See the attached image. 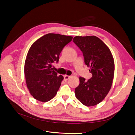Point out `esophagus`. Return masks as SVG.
<instances>
[{"label":"esophagus","mask_w":135,"mask_h":135,"mask_svg":"<svg viewBox=\"0 0 135 135\" xmlns=\"http://www.w3.org/2000/svg\"><path fill=\"white\" fill-rule=\"evenodd\" d=\"M70 76H69V75H65V76H64V80H68L69 78H70Z\"/></svg>","instance_id":"1"}]
</instances>
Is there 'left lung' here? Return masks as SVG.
I'll use <instances>...</instances> for the list:
<instances>
[{
	"mask_svg": "<svg viewBox=\"0 0 135 135\" xmlns=\"http://www.w3.org/2000/svg\"><path fill=\"white\" fill-rule=\"evenodd\" d=\"M83 52L85 65L93 76L88 81L79 78L75 89L76 98L90 107L102 102L111 88L114 74V61L108 47L96 36H76L73 40Z\"/></svg>",
	"mask_w": 135,
	"mask_h": 135,
	"instance_id": "left-lung-1",
	"label": "left lung"
}]
</instances>
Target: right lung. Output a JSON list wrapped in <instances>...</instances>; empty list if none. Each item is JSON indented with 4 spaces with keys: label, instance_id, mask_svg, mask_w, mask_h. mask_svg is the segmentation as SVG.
<instances>
[{
    "label": "right lung",
    "instance_id": "right-lung-1",
    "mask_svg": "<svg viewBox=\"0 0 135 135\" xmlns=\"http://www.w3.org/2000/svg\"><path fill=\"white\" fill-rule=\"evenodd\" d=\"M73 37L60 34L44 35L32 45L25 63V75L31 95L38 101L46 102L57 94L63 80L57 76L52 63H57L63 48Z\"/></svg>",
    "mask_w": 135,
    "mask_h": 135
}]
</instances>
